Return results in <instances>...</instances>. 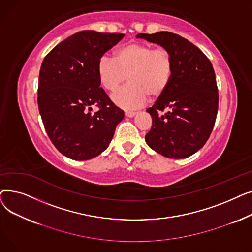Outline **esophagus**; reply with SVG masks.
<instances>
[{
    "label": "esophagus",
    "mask_w": 252,
    "mask_h": 252,
    "mask_svg": "<svg viewBox=\"0 0 252 252\" xmlns=\"http://www.w3.org/2000/svg\"><path fill=\"white\" fill-rule=\"evenodd\" d=\"M137 114V112L134 111H126V116L127 117H134Z\"/></svg>",
    "instance_id": "esophagus-1"
}]
</instances>
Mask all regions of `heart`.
<instances>
[{"instance_id": "obj_1", "label": "heart", "mask_w": 252, "mask_h": 252, "mask_svg": "<svg viewBox=\"0 0 252 252\" xmlns=\"http://www.w3.org/2000/svg\"><path fill=\"white\" fill-rule=\"evenodd\" d=\"M99 81L109 92L115 91L127 77L128 84L112 94L114 104L136 109L147 101L160 98L174 72L173 55L163 47L128 43L114 52V59L103 56L97 66Z\"/></svg>"}]
</instances>
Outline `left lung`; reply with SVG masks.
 Listing matches in <instances>:
<instances>
[{"label": "left lung", "instance_id": "obj_1", "mask_svg": "<svg viewBox=\"0 0 252 252\" xmlns=\"http://www.w3.org/2000/svg\"><path fill=\"white\" fill-rule=\"evenodd\" d=\"M137 37L166 48L174 59L167 90L146 110L152 127L145 141L165 157H189L204 146L216 123L219 93L213 64L199 48L179 34L159 32Z\"/></svg>", "mask_w": 252, "mask_h": 252}]
</instances>
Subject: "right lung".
I'll return each mask as SVG.
<instances>
[{
    "instance_id": "add662e5",
    "label": "right lung",
    "mask_w": 252,
    "mask_h": 252,
    "mask_svg": "<svg viewBox=\"0 0 252 252\" xmlns=\"http://www.w3.org/2000/svg\"><path fill=\"white\" fill-rule=\"evenodd\" d=\"M125 36L83 31L45 57L38 75L37 105L54 146L73 160L92 159L108 148L125 112L100 88L101 57ZM93 105L99 110L91 112Z\"/></svg>"
}]
</instances>
